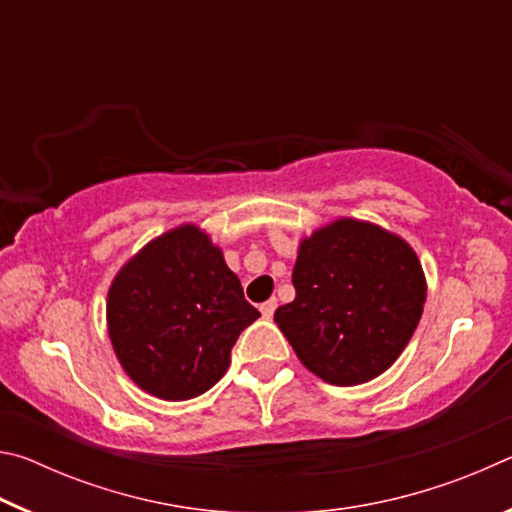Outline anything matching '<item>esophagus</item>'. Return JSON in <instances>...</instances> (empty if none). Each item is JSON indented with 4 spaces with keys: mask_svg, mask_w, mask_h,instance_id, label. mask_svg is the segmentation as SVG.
I'll use <instances>...</instances> for the list:
<instances>
[{
    "mask_svg": "<svg viewBox=\"0 0 512 512\" xmlns=\"http://www.w3.org/2000/svg\"><path fill=\"white\" fill-rule=\"evenodd\" d=\"M275 307H277V300L271 298V300H266V302H262V305H259V311H262L264 318H273Z\"/></svg>",
    "mask_w": 512,
    "mask_h": 512,
    "instance_id": "1",
    "label": "esophagus"
}]
</instances>
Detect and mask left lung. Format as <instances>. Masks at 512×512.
<instances>
[{
    "label": "left lung",
    "mask_w": 512,
    "mask_h": 512,
    "mask_svg": "<svg viewBox=\"0 0 512 512\" xmlns=\"http://www.w3.org/2000/svg\"><path fill=\"white\" fill-rule=\"evenodd\" d=\"M296 298L275 323L302 366L327 384L379 377L420 323L427 280L415 250L375 223L336 219L300 241Z\"/></svg>",
    "instance_id": "1"
}]
</instances>
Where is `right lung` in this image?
<instances>
[{
  "mask_svg": "<svg viewBox=\"0 0 512 512\" xmlns=\"http://www.w3.org/2000/svg\"><path fill=\"white\" fill-rule=\"evenodd\" d=\"M108 336L121 368L142 391L192 400L230 366L232 345L259 311L219 246L194 223L149 241L115 275Z\"/></svg>",
  "mask_w": 512,
  "mask_h": 512,
  "instance_id": "1",
  "label": "right lung"
}]
</instances>
